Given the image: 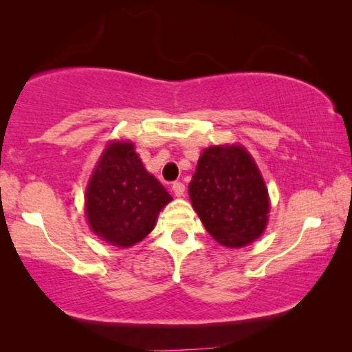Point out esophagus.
I'll return each mask as SVG.
<instances>
[{"mask_svg": "<svg viewBox=\"0 0 352 352\" xmlns=\"http://www.w3.org/2000/svg\"><path fill=\"white\" fill-rule=\"evenodd\" d=\"M173 192H175V195L176 197H182L184 195V192H186V186L182 184L181 181H176V182H173Z\"/></svg>", "mask_w": 352, "mask_h": 352, "instance_id": "esophagus-1", "label": "esophagus"}]
</instances>
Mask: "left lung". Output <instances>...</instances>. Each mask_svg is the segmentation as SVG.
<instances>
[{
	"label": "left lung",
	"mask_w": 352,
	"mask_h": 352,
	"mask_svg": "<svg viewBox=\"0 0 352 352\" xmlns=\"http://www.w3.org/2000/svg\"><path fill=\"white\" fill-rule=\"evenodd\" d=\"M189 195L205 229L224 247H245L266 228L267 190L243 147L206 148L192 176Z\"/></svg>",
	"instance_id": "left-lung-1"
}]
</instances>
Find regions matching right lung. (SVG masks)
Instances as JSON below:
<instances>
[{
  "label": "right lung",
  "instance_id": "obj_1",
  "mask_svg": "<svg viewBox=\"0 0 352 352\" xmlns=\"http://www.w3.org/2000/svg\"><path fill=\"white\" fill-rule=\"evenodd\" d=\"M171 200L165 187L144 168L131 142L105 148L86 190V218L105 242L131 247L155 226Z\"/></svg>",
  "mask_w": 352,
  "mask_h": 352
}]
</instances>
